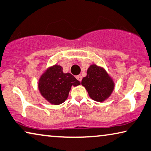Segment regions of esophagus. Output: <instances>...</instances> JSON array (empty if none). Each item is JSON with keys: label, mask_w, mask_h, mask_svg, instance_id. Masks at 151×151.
I'll use <instances>...</instances> for the list:
<instances>
[{"label": "esophagus", "mask_w": 151, "mask_h": 151, "mask_svg": "<svg viewBox=\"0 0 151 151\" xmlns=\"http://www.w3.org/2000/svg\"><path fill=\"white\" fill-rule=\"evenodd\" d=\"M76 78L78 81H82V76H81V75H78L77 76H76Z\"/></svg>", "instance_id": "esophagus-1"}]
</instances>
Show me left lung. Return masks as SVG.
<instances>
[{"label": "left lung", "mask_w": 151, "mask_h": 151, "mask_svg": "<svg viewBox=\"0 0 151 151\" xmlns=\"http://www.w3.org/2000/svg\"><path fill=\"white\" fill-rule=\"evenodd\" d=\"M81 84L85 87L90 97L96 101H104L109 97L114 88L113 81L104 68L93 64L88 68L87 76Z\"/></svg>", "instance_id": "1"}]
</instances>
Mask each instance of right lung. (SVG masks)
Segmentation results:
<instances>
[{
	"instance_id": "obj_1",
	"label": "right lung",
	"mask_w": 151,
	"mask_h": 151,
	"mask_svg": "<svg viewBox=\"0 0 151 151\" xmlns=\"http://www.w3.org/2000/svg\"><path fill=\"white\" fill-rule=\"evenodd\" d=\"M81 83L70 73H64L60 66L47 69L40 78L38 87L43 97L54 105L63 104L67 99L72 86Z\"/></svg>"
}]
</instances>
